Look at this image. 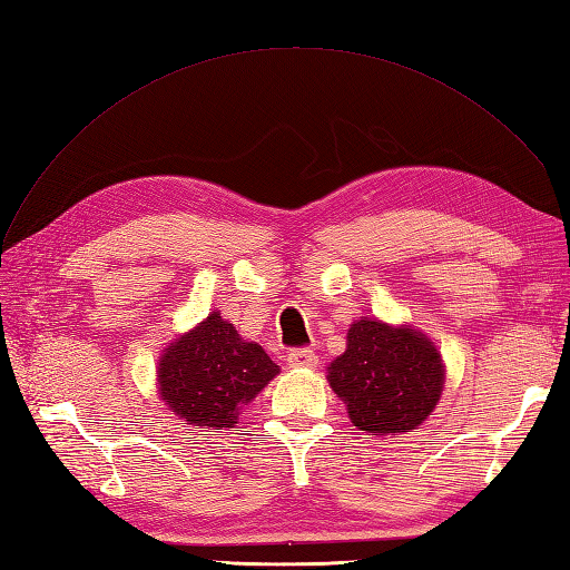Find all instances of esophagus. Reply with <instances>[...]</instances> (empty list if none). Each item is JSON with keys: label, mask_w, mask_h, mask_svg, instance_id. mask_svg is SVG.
I'll return each mask as SVG.
<instances>
[{"label": "esophagus", "mask_w": 570, "mask_h": 570, "mask_svg": "<svg viewBox=\"0 0 570 570\" xmlns=\"http://www.w3.org/2000/svg\"><path fill=\"white\" fill-rule=\"evenodd\" d=\"M287 362L289 366H297V368H314L318 364V357L309 347H297V350H289Z\"/></svg>", "instance_id": "34e87169"}]
</instances>
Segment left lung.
Returning a JSON list of instances; mask_svg holds the SVG:
<instances>
[{"mask_svg":"<svg viewBox=\"0 0 570 570\" xmlns=\"http://www.w3.org/2000/svg\"><path fill=\"white\" fill-rule=\"evenodd\" d=\"M326 374L362 434L393 439L417 429L434 412L445 364L426 333L362 316L352 321L347 347Z\"/></svg>","mask_w":570,"mask_h":570,"instance_id":"1","label":"left lung"}]
</instances>
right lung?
<instances>
[{
  "instance_id": "right-lung-1",
  "label": "right lung",
  "mask_w": 570,
  "mask_h": 570,
  "mask_svg": "<svg viewBox=\"0 0 570 570\" xmlns=\"http://www.w3.org/2000/svg\"><path fill=\"white\" fill-rule=\"evenodd\" d=\"M281 374L266 350L210 312L167 343L158 360V393L179 420L204 429H233L244 405Z\"/></svg>"
}]
</instances>
